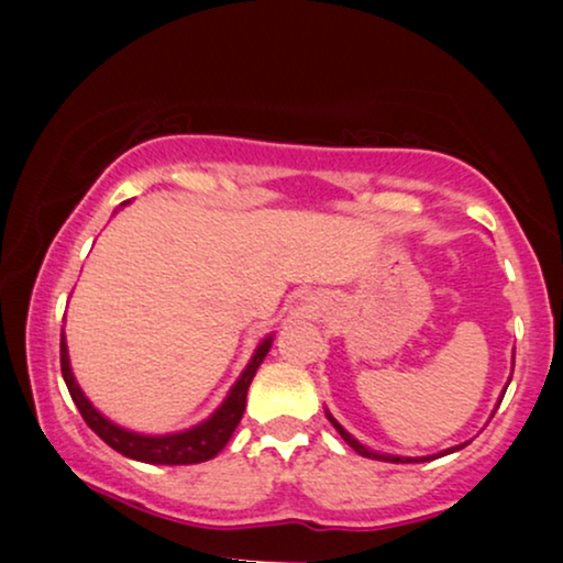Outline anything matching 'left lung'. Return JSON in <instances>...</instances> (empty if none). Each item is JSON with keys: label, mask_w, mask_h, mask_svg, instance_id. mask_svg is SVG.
I'll use <instances>...</instances> for the list:
<instances>
[{"label": "left lung", "mask_w": 563, "mask_h": 563, "mask_svg": "<svg viewBox=\"0 0 563 563\" xmlns=\"http://www.w3.org/2000/svg\"><path fill=\"white\" fill-rule=\"evenodd\" d=\"M328 420H330V422H333V426H335V430H338V433H341V438H343V441H345V443H349L353 451H358V453H361V456H366V459H382V461H391V464H399V461H402V459H399V456H379V453H374V451H368V449H364V445H361V443L356 441V438H351L349 433H345V430H343L341 426H338V422H335L333 418H330V415H328ZM464 445H466V443H464ZM464 445H456V449H451V451H459V449H464ZM451 451H443V456H445V453H451ZM428 459H435V456H428ZM428 459H426V456H422V459H418V461H428ZM407 461H415V459H407ZM402 464H405V461H402Z\"/></svg>", "instance_id": "left-lung-1"}]
</instances>
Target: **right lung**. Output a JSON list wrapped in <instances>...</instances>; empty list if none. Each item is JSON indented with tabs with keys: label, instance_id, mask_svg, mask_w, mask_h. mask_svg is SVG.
Segmentation results:
<instances>
[{
	"label": "right lung",
	"instance_id": "add662e5",
	"mask_svg": "<svg viewBox=\"0 0 563 563\" xmlns=\"http://www.w3.org/2000/svg\"><path fill=\"white\" fill-rule=\"evenodd\" d=\"M268 349H272V338H266V341L258 345V351L253 353L251 364L245 366L241 379L235 382V387L230 389L228 399L222 402L220 410L214 412L210 420H205L202 426L184 430V433H174V435H137L102 418V415L91 407L89 399L84 397L79 384L74 382L64 341H60V374H64L68 395H71L74 405L79 407L84 422H87V426L95 430V433L102 438L110 449H114L128 459L145 461V464H168V466L199 464V461L214 459L222 449H225V443L230 441V435H233V430L243 418L245 395H249L253 376H256V368L261 366V361L266 358Z\"/></svg>",
	"mask_w": 563,
	"mask_h": 563
}]
</instances>
